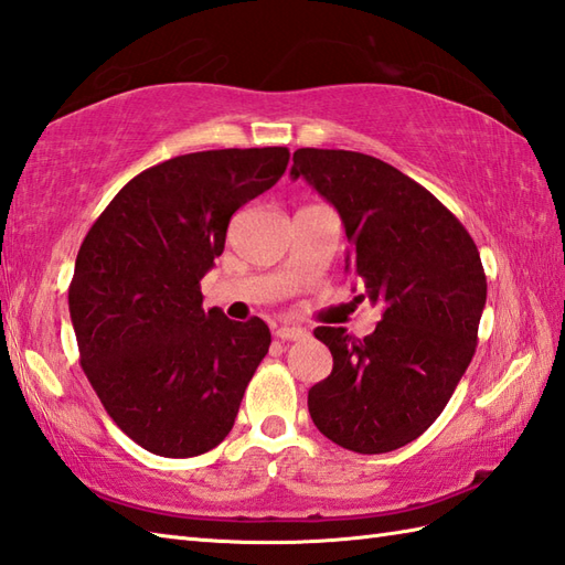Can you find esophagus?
I'll return each mask as SVG.
<instances>
[{
    "instance_id": "esophagus-1",
    "label": "esophagus",
    "mask_w": 565,
    "mask_h": 565,
    "mask_svg": "<svg viewBox=\"0 0 565 565\" xmlns=\"http://www.w3.org/2000/svg\"><path fill=\"white\" fill-rule=\"evenodd\" d=\"M277 339H284V342H298V339H306L308 337V332L303 330V327H288V324H284V327H279L277 332Z\"/></svg>"
}]
</instances>
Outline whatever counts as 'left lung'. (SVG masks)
Here are the masks:
<instances>
[{
	"label": "left lung",
	"instance_id": "8db88e82",
	"mask_svg": "<svg viewBox=\"0 0 565 565\" xmlns=\"http://www.w3.org/2000/svg\"><path fill=\"white\" fill-rule=\"evenodd\" d=\"M306 178L339 216L356 300L380 308L375 332L318 327L332 373L308 392L322 436L361 455L397 450L436 422L475 356L487 274L475 241L436 196L359 151L298 149Z\"/></svg>",
	"mask_w": 565,
	"mask_h": 565
}]
</instances>
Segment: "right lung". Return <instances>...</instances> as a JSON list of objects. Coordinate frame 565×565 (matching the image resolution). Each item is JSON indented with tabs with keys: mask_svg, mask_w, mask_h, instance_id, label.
Returning <instances> with one entry per match:
<instances>
[{
	"mask_svg": "<svg viewBox=\"0 0 565 565\" xmlns=\"http://www.w3.org/2000/svg\"><path fill=\"white\" fill-rule=\"evenodd\" d=\"M286 147L175 156L132 178L78 247L70 315L82 369L113 422L161 457L209 452L228 436L269 351L259 318L202 308L200 281L231 216L267 192Z\"/></svg>",
	"mask_w": 565,
	"mask_h": 565,
	"instance_id": "1",
	"label": "right lung"
}]
</instances>
